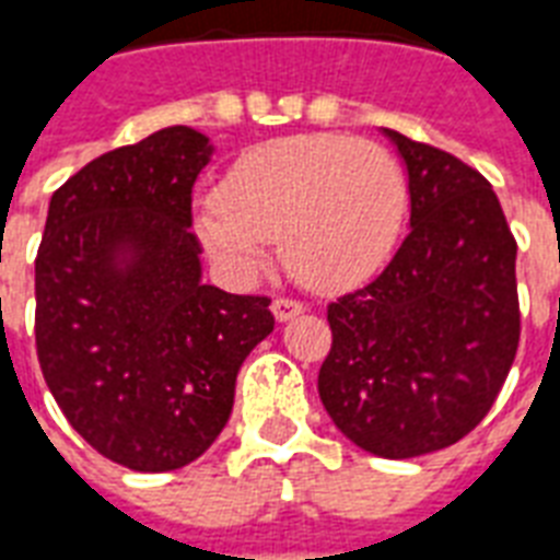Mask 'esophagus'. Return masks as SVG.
<instances>
[{
  "label": "esophagus",
  "instance_id": "esophagus-1",
  "mask_svg": "<svg viewBox=\"0 0 560 560\" xmlns=\"http://www.w3.org/2000/svg\"><path fill=\"white\" fill-rule=\"evenodd\" d=\"M271 312H275L277 320H289V318H294V315H301L303 303L294 301V298H275V303H271Z\"/></svg>",
  "mask_w": 560,
  "mask_h": 560
}]
</instances>
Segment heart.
Instances as JSON below:
<instances>
[{"instance_id": "obj_1", "label": "heart", "mask_w": 560, "mask_h": 560, "mask_svg": "<svg viewBox=\"0 0 560 560\" xmlns=\"http://www.w3.org/2000/svg\"><path fill=\"white\" fill-rule=\"evenodd\" d=\"M406 210V172L380 142L298 133L245 151L198 215V231L231 266L254 268L266 245H280L303 285L341 289L388 259Z\"/></svg>"}]
</instances>
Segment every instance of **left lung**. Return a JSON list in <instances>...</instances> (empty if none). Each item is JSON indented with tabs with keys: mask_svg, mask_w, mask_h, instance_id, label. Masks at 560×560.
<instances>
[{
	"mask_svg": "<svg viewBox=\"0 0 560 560\" xmlns=\"http://www.w3.org/2000/svg\"><path fill=\"white\" fill-rule=\"evenodd\" d=\"M409 168L411 231L371 283L327 306L318 394L380 458L456 444L491 411L520 345L517 240L474 166L385 128Z\"/></svg>",
	"mask_w": 560,
	"mask_h": 560,
	"instance_id": "8db88e82",
	"label": "left lung"
}]
</instances>
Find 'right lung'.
<instances>
[{"label":"right lung","instance_id":"add662e5","mask_svg":"<svg viewBox=\"0 0 560 560\" xmlns=\"http://www.w3.org/2000/svg\"><path fill=\"white\" fill-rule=\"evenodd\" d=\"M210 151L175 125L95 158L55 189L34 259L43 380L86 444L140 474L219 438L242 362L275 329L271 298L201 283L189 228Z\"/></svg>","mask_w":560,"mask_h":560}]
</instances>
